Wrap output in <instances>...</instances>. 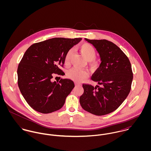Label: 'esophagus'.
I'll use <instances>...</instances> for the list:
<instances>
[{"mask_svg": "<svg viewBox=\"0 0 151 151\" xmlns=\"http://www.w3.org/2000/svg\"><path fill=\"white\" fill-rule=\"evenodd\" d=\"M75 86H81V84H78V83H76V84H75Z\"/></svg>", "mask_w": 151, "mask_h": 151, "instance_id": "obj_1", "label": "esophagus"}]
</instances>
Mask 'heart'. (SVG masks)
Listing matches in <instances>:
<instances>
[{
  "label": "heart",
  "mask_w": 151,
  "mask_h": 151,
  "mask_svg": "<svg viewBox=\"0 0 151 151\" xmlns=\"http://www.w3.org/2000/svg\"><path fill=\"white\" fill-rule=\"evenodd\" d=\"M78 49L84 58L88 61V65L89 66L91 67H96L98 66L99 63L98 60L94 58L96 55V50L92 45L89 43H83L78 46ZM72 54V49L69 50L67 52L64 60L65 65H69ZM86 76L87 74L85 71L76 68L70 70L67 73V76L68 78L77 82L82 81L86 77Z\"/></svg>",
  "instance_id": "heart-1"
}]
</instances>
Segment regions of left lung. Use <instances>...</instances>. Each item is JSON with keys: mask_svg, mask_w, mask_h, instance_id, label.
Returning <instances> with one entry per match:
<instances>
[{"mask_svg": "<svg viewBox=\"0 0 151 151\" xmlns=\"http://www.w3.org/2000/svg\"><path fill=\"white\" fill-rule=\"evenodd\" d=\"M98 52L101 63L91 77L96 86L83 84L80 98L87 111L103 116L119 108L129 94L133 74L129 59L114 43L106 40H88Z\"/></svg>", "mask_w": 151, "mask_h": 151, "instance_id": "8db88e82", "label": "left lung"}]
</instances>
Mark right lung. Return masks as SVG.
<instances>
[{
    "label": "right lung",
    "instance_id": "right-lung-1",
    "mask_svg": "<svg viewBox=\"0 0 151 151\" xmlns=\"http://www.w3.org/2000/svg\"><path fill=\"white\" fill-rule=\"evenodd\" d=\"M82 40L54 38L32 45L18 66V86L28 104L42 113H50L63 107L74 87L70 79L52 82L53 73L63 75L67 52Z\"/></svg>",
    "mask_w": 151,
    "mask_h": 151
}]
</instances>
